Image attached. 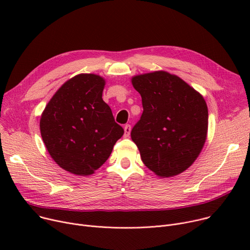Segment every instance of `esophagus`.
I'll return each instance as SVG.
<instances>
[{
    "label": "esophagus",
    "mask_w": 250,
    "mask_h": 250,
    "mask_svg": "<svg viewBox=\"0 0 250 250\" xmlns=\"http://www.w3.org/2000/svg\"><path fill=\"white\" fill-rule=\"evenodd\" d=\"M130 125H125V127H124V129H125V135H124V137L125 138H128L129 137V134H130Z\"/></svg>",
    "instance_id": "obj_1"
}]
</instances>
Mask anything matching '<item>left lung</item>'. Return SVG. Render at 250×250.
I'll return each instance as SVG.
<instances>
[{"instance_id": "1", "label": "left lung", "mask_w": 250, "mask_h": 250, "mask_svg": "<svg viewBox=\"0 0 250 250\" xmlns=\"http://www.w3.org/2000/svg\"><path fill=\"white\" fill-rule=\"evenodd\" d=\"M132 83L144 109L130 132L142 161L159 176L183 172L206 142L205 99L179 77L163 71L136 76Z\"/></svg>"}]
</instances>
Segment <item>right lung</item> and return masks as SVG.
<instances>
[{"instance_id": "right-lung-1", "label": "right lung", "mask_w": 250, "mask_h": 250, "mask_svg": "<svg viewBox=\"0 0 250 250\" xmlns=\"http://www.w3.org/2000/svg\"><path fill=\"white\" fill-rule=\"evenodd\" d=\"M104 84L94 74L75 76L52 96L41 118L42 137L51 158L76 175L93 173L125 133L102 99Z\"/></svg>"}]
</instances>
